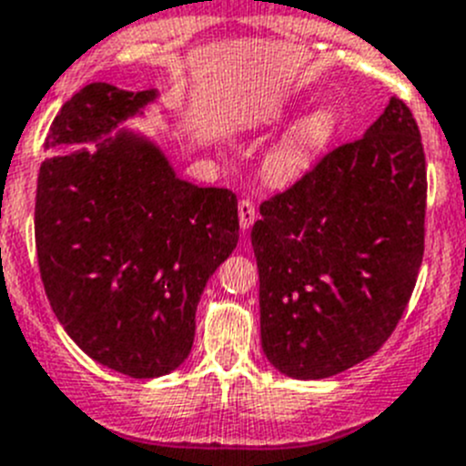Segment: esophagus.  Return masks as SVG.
Segmentation results:
<instances>
[{
    "instance_id": "esophagus-1",
    "label": "esophagus",
    "mask_w": 466,
    "mask_h": 466,
    "mask_svg": "<svg viewBox=\"0 0 466 466\" xmlns=\"http://www.w3.org/2000/svg\"><path fill=\"white\" fill-rule=\"evenodd\" d=\"M255 218H258V208H255V204L250 202V199L243 198L241 202H238V225H241L243 232L253 228Z\"/></svg>"
}]
</instances>
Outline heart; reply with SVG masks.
I'll return each instance as SVG.
<instances>
[{"instance_id": "b5f03b06", "label": "heart", "mask_w": 466, "mask_h": 466, "mask_svg": "<svg viewBox=\"0 0 466 466\" xmlns=\"http://www.w3.org/2000/svg\"><path fill=\"white\" fill-rule=\"evenodd\" d=\"M338 133H340V116L331 107H317L303 115L264 154V181L271 186H287L301 179L317 163V158L336 142Z\"/></svg>"}]
</instances>
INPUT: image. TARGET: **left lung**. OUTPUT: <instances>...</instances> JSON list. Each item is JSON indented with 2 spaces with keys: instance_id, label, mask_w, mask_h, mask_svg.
<instances>
[{
  "instance_id": "left-lung-1",
  "label": "left lung",
  "mask_w": 466,
  "mask_h": 466,
  "mask_svg": "<svg viewBox=\"0 0 466 466\" xmlns=\"http://www.w3.org/2000/svg\"><path fill=\"white\" fill-rule=\"evenodd\" d=\"M425 193L419 126L393 96L360 140L262 202L250 241L276 370L326 380L389 340L423 262Z\"/></svg>"
}]
</instances>
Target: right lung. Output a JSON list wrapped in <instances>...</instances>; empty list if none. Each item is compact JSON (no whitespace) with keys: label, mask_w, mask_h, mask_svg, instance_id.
Returning <instances> with one entry per match:
<instances>
[{"label":"right lung","mask_w":466,"mask_h":466,"mask_svg":"<svg viewBox=\"0 0 466 466\" xmlns=\"http://www.w3.org/2000/svg\"><path fill=\"white\" fill-rule=\"evenodd\" d=\"M156 96L107 82L73 94L46 137L34 213L59 324L86 356L135 380L188 359L199 297L238 241L232 190L188 184L145 135L114 132ZM86 141L91 152L58 151Z\"/></svg>","instance_id":"obj_1"}]
</instances>
